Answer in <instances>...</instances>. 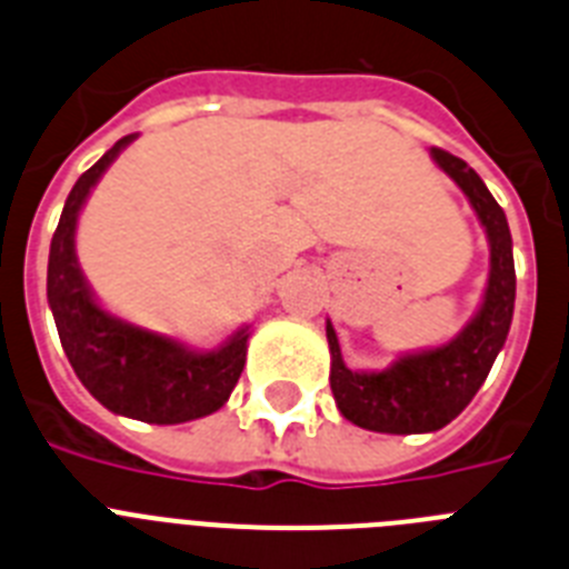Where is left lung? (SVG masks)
Instances as JSON below:
<instances>
[{"instance_id": "left-lung-1", "label": "left lung", "mask_w": 569, "mask_h": 569, "mask_svg": "<svg viewBox=\"0 0 569 569\" xmlns=\"http://www.w3.org/2000/svg\"><path fill=\"white\" fill-rule=\"evenodd\" d=\"M432 160L458 182L469 197L490 240V280L478 315L463 326L458 338L429 352L403 355L383 372H352L340 358L332 323H326L332 352L335 403L346 421L372 432L415 435L447 427L463 412L490 375L512 323L516 306V266L512 237L503 209L487 191L481 177L443 148H432Z\"/></svg>"}]
</instances>
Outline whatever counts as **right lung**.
Returning <instances> with one entry per match:
<instances>
[{
	"mask_svg": "<svg viewBox=\"0 0 569 569\" xmlns=\"http://www.w3.org/2000/svg\"><path fill=\"white\" fill-rule=\"evenodd\" d=\"M131 140L122 137L68 194L48 254V303L73 372L102 407L146 423L194 421L229 401L246 367V329L214 352H191L177 340L126 323L93 300L73 251L82 202Z\"/></svg>",
	"mask_w": 569,
	"mask_h": 569,
	"instance_id": "add662e5",
	"label": "right lung"
}]
</instances>
